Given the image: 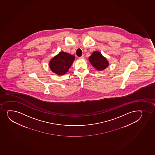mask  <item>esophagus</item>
I'll use <instances>...</instances> for the list:
<instances>
[{
  "label": "esophagus",
  "mask_w": 155,
  "mask_h": 155,
  "mask_svg": "<svg viewBox=\"0 0 155 155\" xmlns=\"http://www.w3.org/2000/svg\"><path fill=\"white\" fill-rule=\"evenodd\" d=\"M84 57H85V55L83 54V55H81V57H80V58H84Z\"/></svg>",
  "instance_id": "1"
}]
</instances>
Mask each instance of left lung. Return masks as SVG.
<instances>
[{
	"label": "left lung",
	"mask_w": 155,
	"mask_h": 155,
	"mask_svg": "<svg viewBox=\"0 0 155 155\" xmlns=\"http://www.w3.org/2000/svg\"><path fill=\"white\" fill-rule=\"evenodd\" d=\"M89 60L93 67L100 71L104 70L109 65L107 59L101 55V52L97 51H94L90 56Z\"/></svg>",
	"instance_id": "obj_1"
}]
</instances>
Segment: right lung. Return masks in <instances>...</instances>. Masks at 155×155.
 Here are the masks:
<instances>
[{"label":"right lung","mask_w":155,"mask_h":155,"mask_svg":"<svg viewBox=\"0 0 155 155\" xmlns=\"http://www.w3.org/2000/svg\"><path fill=\"white\" fill-rule=\"evenodd\" d=\"M74 56L65 52H60L53 58L49 63V67L54 73L58 75L65 74L74 60Z\"/></svg>","instance_id":"right-lung-1"}]
</instances>
